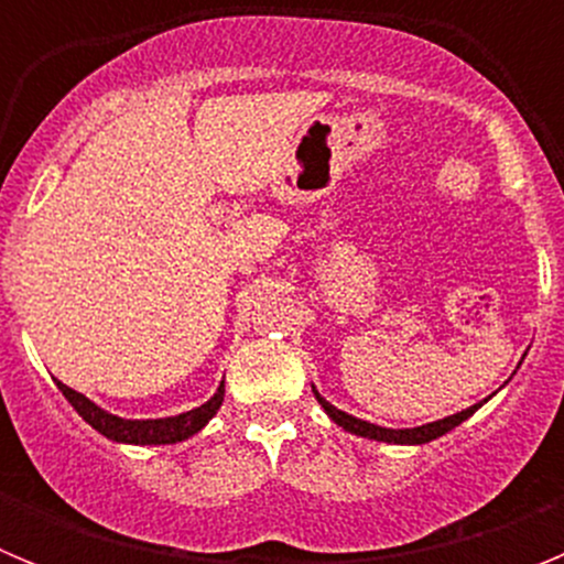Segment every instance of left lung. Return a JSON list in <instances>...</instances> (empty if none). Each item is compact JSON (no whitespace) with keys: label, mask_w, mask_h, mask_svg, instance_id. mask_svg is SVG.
Instances as JSON below:
<instances>
[{"label":"left lung","mask_w":564,"mask_h":564,"mask_svg":"<svg viewBox=\"0 0 564 564\" xmlns=\"http://www.w3.org/2000/svg\"><path fill=\"white\" fill-rule=\"evenodd\" d=\"M313 395H316V401L325 406L327 415H330L333 421L341 426V430L352 432V435L370 437V441H383V443H430V441H435V437L446 435L449 430H455V426H460L468 415H475V410H480V403H475V406H468V410L457 412V415L443 417V421H435V423H426V426H415V430H383V426H376V423L358 421V417L336 410V406H333V403H327L316 390H313Z\"/></svg>","instance_id":"8db88e82"}]
</instances>
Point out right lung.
<instances>
[{
  "instance_id": "obj_1",
  "label": "right lung",
  "mask_w": 564,
  "mask_h": 564,
  "mask_svg": "<svg viewBox=\"0 0 564 564\" xmlns=\"http://www.w3.org/2000/svg\"><path fill=\"white\" fill-rule=\"evenodd\" d=\"M56 383L58 390H62V395L73 403V410H76L93 430H98L104 437H109V441L141 443V446H161V443L186 441V437H192L194 432H200L203 426L217 415L223 398H226V383H220V390L214 392L212 401H206L203 406H197V410L183 412V415L174 417H158V421H127V417L104 412L101 406H96V403L89 401V398H84L82 392L69 390L67 383Z\"/></svg>"
}]
</instances>
